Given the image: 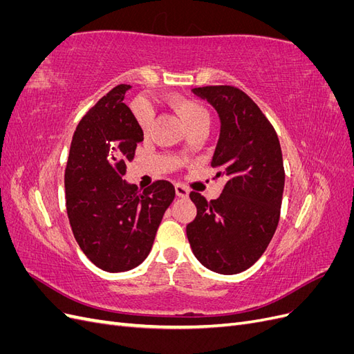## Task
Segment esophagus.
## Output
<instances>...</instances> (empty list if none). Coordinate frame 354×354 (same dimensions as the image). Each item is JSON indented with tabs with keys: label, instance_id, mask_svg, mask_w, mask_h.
Returning <instances> with one entry per match:
<instances>
[{
	"label": "esophagus",
	"instance_id": "1",
	"mask_svg": "<svg viewBox=\"0 0 354 354\" xmlns=\"http://www.w3.org/2000/svg\"><path fill=\"white\" fill-rule=\"evenodd\" d=\"M176 187V194H177V196H180V198H186V196H189V189L186 187V186H183V185H176L174 186Z\"/></svg>",
	"mask_w": 354,
	"mask_h": 354
}]
</instances>
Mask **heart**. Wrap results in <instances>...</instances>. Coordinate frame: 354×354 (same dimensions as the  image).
Wrapping results in <instances>:
<instances>
[{
    "label": "heart",
    "instance_id": "heart-1",
    "mask_svg": "<svg viewBox=\"0 0 354 354\" xmlns=\"http://www.w3.org/2000/svg\"><path fill=\"white\" fill-rule=\"evenodd\" d=\"M169 104L173 106V109L177 112V115L181 118V121L186 124L187 128L208 124L209 115L205 106H202L199 102L185 99V97H171ZM134 115L137 124L140 125L143 131H147L152 124V112L147 106H137L134 109Z\"/></svg>",
    "mask_w": 354,
    "mask_h": 354
}]
</instances>
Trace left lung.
Listing matches in <instances>:
<instances>
[{"label":"left lung","mask_w":354,"mask_h":354,"mask_svg":"<svg viewBox=\"0 0 354 354\" xmlns=\"http://www.w3.org/2000/svg\"><path fill=\"white\" fill-rule=\"evenodd\" d=\"M218 112L211 167L227 183L217 199L190 192L196 217L186 233L196 259L221 274L241 273L269 246L281 217L285 169L281 143L259 106L233 85L194 88Z\"/></svg>","instance_id":"left-lung-1"}]
</instances>
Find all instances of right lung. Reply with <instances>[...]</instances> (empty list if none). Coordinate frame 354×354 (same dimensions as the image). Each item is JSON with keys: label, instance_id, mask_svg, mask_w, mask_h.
<instances>
[{"label": "right lung", "instance_id": "right-lung-1", "mask_svg": "<svg viewBox=\"0 0 354 354\" xmlns=\"http://www.w3.org/2000/svg\"><path fill=\"white\" fill-rule=\"evenodd\" d=\"M120 84L82 116L65 169L66 211L73 236L87 259L104 272H127L152 250L174 186L158 180L138 190L122 180L143 130L122 103Z\"/></svg>", "mask_w": 354, "mask_h": 354}]
</instances>
